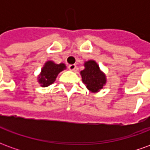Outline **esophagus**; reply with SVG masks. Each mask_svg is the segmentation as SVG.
<instances>
[{"mask_svg": "<svg viewBox=\"0 0 150 150\" xmlns=\"http://www.w3.org/2000/svg\"><path fill=\"white\" fill-rule=\"evenodd\" d=\"M68 68L71 71H75V69H76V65L75 64H71V65L68 66Z\"/></svg>", "mask_w": 150, "mask_h": 150, "instance_id": "1", "label": "esophagus"}]
</instances>
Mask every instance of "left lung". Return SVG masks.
<instances>
[{"mask_svg": "<svg viewBox=\"0 0 150 150\" xmlns=\"http://www.w3.org/2000/svg\"><path fill=\"white\" fill-rule=\"evenodd\" d=\"M83 66L84 69L80 71L82 81L91 93H97L103 89L107 83L106 75L93 59L84 62Z\"/></svg>", "mask_w": 150, "mask_h": 150, "instance_id": "left-lung-1", "label": "left lung"}]
</instances>
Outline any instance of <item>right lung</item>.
I'll list each match as a JSON object with an SVG mask.
<instances>
[{
    "mask_svg": "<svg viewBox=\"0 0 150 150\" xmlns=\"http://www.w3.org/2000/svg\"><path fill=\"white\" fill-rule=\"evenodd\" d=\"M66 69L67 66L65 63L61 62L59 64H57L51 60L46 61L44 63L40 74L38 75V83L42 88L48 87L55 81L59 73Z\"/></svg>",
    "mask_w": 150,
    "mask_h": 150,
    "instance_id": "1",
    "label": "right lung"
}]
</instances>
